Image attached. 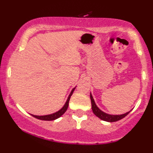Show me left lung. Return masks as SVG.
Wrapping results in <instances>:
<instances>
[{"label":"left lung","mask_w":153,"mask_h":153,"mask_svg":"<svg viewBox=\"0 0 153 153\" xmlns=\"http://www.w3.org/2000/svg\"><path fill=\"white\" fill-rule=\"evenodd\" d=\"M90 99H91V104H92V109L93 113L96 115L97 117L100 118V119L103 120V121H108V122H115V121H118L119 120L124 118L125 116L128 115L130 112V111L126 112V113L122 114V115H110V114H107L106 112H103L102 110L99 109L95 104V101L93 99L92 94L90 93Z\"/></svg>","instance_id":"1"}]
</instances>
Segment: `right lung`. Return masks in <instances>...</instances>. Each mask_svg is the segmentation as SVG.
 <instances>
[{
    "label": "right lung",
    "instance_id": "obj_1",
    "mask_svg": "<svg viewBox=\"0 0 153 153\" xmlns=\"http://www.w3.org/2000/svg\"><path fill=\"white\" fill-rule=\"evenodd\" d=\"M75 89V87L73 88V89H72V91H71L69 97H68L67 101H66L65 104H64V106H63V107L61 108L60 110H58V112H55V113L50 114V115H32V114H31V115H32L33 117H35V118H38V119H40V120H43V121H53V120H55V119H57V118H60V117H61V115H62L63 114L66 112V111H67L68 106H69V99H70V97L72 96V93H73Z\"/></svg>",
    "mask_w": 153,
    "mask_h": 153
}]
</instances>
